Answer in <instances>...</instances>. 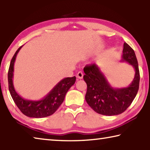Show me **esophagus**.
<instances>
[{
    "instance_id": "obj_1",
    "label": "esophagus",
    "mask_w": 150,
    "mask_h": 150,
    "mask_svg": "<svg viewBox=\"0 0 150 150\" xmlns=\"http://www.w3.org/2000/svg\"><path fill=\"white\" fill-rule=\"evenodd\" d=\"M83 72H81V71H80V72H78L77 73L76 77H77V78H78V79H82V78H83Z\"/></svg>"
}]
</instances>
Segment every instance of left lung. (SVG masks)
Returning a JSON list of instances; mask_svg holds the SVG:
<instances>
[{
  "label": "left lung",
  "mask_w": 150,
  "mask_h": 150,
  "mask_svg": "<svg viewBox=\"0 0 150 150\" xmlns=\"http://www.w3.org/2000/svg\"><path fill=\"white\" fill-rule=\"evenodd\" d=\"M122 61L129 63L135 70L134 78L127 88H113L96 64L83 68V80L87 84L86 101L93 111L99 114L112 116L125 111L134 99L139 89L140 72L134 50L124 43Z\"/></svg>",
  "instance_id": "obj_1"
}]
</instances>
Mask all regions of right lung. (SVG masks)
Instances as JSON below:
<instances>
[{
  "label": "right lung",
  "instance_id": "obj_1",
  "mask_svg": "<svg viewBox=\"0 0 150 150\" xmlns=\"http://www.w3.org/2000/svg\"><path fill=\"white\" fill-rule=\"evenodd\" d=\"M22 46L18 48L15 52L10 62L8 81V89L12 98L18 109L25 116L32 118H43L49 117L59 109L64 101L66 94L68 90L74 84L76 77L65 78L54 86L53 89L45 97L39 101H30L24 99L20 97L15 91L13 85V72L16 57Z\"/></svg>",
  "mask_w": 150,
  "mask_h": 150
}]
</instances>
